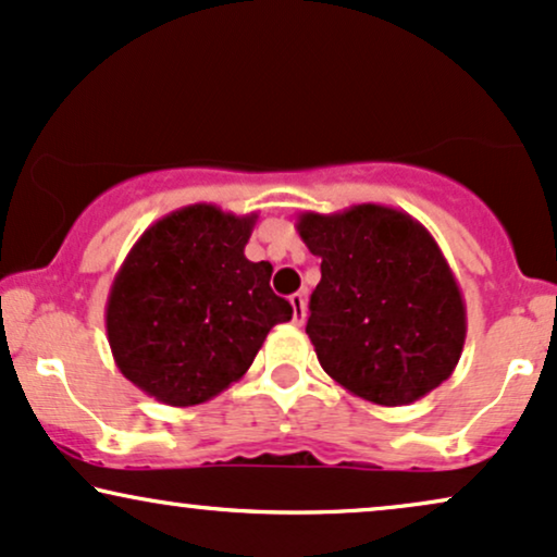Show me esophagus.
<instances>
[{
	"mask_svg": "<svg viewBox=\"0 0 557 557\" xmlns=\"http://www.w3.org/2000/svg\"><path fill=\"white\" fill-rule=\"evenodd\" d=\"M290 306H293V321L300 326L306 321V293H293Z\"/></svg>",
	"mask_w": 557,
	"mask_h": 557,
	"instance_id": "1",
	"label": "esophagus"
}]
</instances>
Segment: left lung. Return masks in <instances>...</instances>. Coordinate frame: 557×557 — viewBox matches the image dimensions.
<instances>
[{
	"instance_id": "left-lung-1",
	"label": "left lung",
	"mask_w": 557,
	"mask_h": 557,
	"mask_svg": "<svg viewBox=\"0 0 557 557\" xmlns=\"http://www.w3.org/2000/svg\"><path fill=\"white\" fill-rule=\"evenodd\" d=\"M296 227L321 259L306 324L321 368L384 407L444 384L461 358L467 308L431 233L384 205L304 212Z\"/></svg>"
}]
</instances>
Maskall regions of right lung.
Here are the masks:
<instances>
[{
    "mask_svg": "<svg viewBox=\"0 0 557 557\" xmlns=\"http://www.w3.org/2000/svg\"><path fill=\"white\" fill-rule=\"evenodd\" d=\"M257 212L189 205L139 236L113 277L106 332L119 371L171 407L218 397L249 371L293 306L270 261L246 259Z\"/></svg>",
    "mask_w": 557,
    "mask_h": 557,
    "instance_id": "obj_1",
    "label": "right lung"
}]
</instances>
